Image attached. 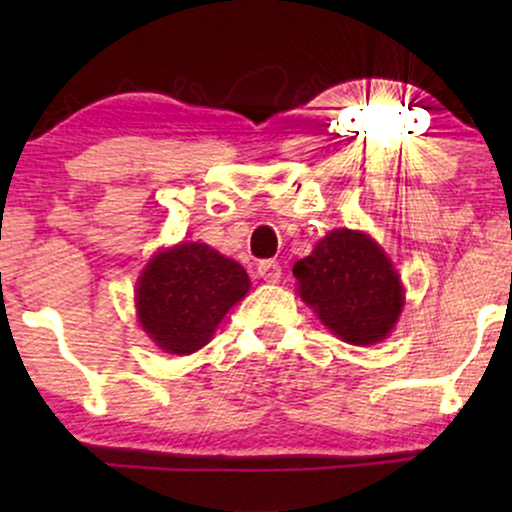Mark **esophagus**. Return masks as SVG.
I'll use <instances>...</instances> for the list:
<instances>
[{"instance_id":"1","label":"esophagus","mask_w":512,"mask_h":512,"mask_svg":"<svg viewBox=\"0 0 512 512\" xmlns=\"http://www.w3.org/2000/svg\"><path fill=\"white\" fill-rule=\"evenodd\" d=\"M257 274H260V279L269 281V284H276V281L281 279V267H279V262H274V260H264V262H260V264H257Z\"/></svg>"}]
</instances>
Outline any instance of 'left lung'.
<instances>
[{
    "mask_svg": "<svg viewBox=\"0 0 512 512\" xmlns=\"http://www.w3.org/2000/svg\"><path fill=\"white\" fill-rule=\"evenodd\" d=\"M298 296L346 344L383 342L397 325L404 289L390 257L363 231L334 228L293 264Z\"/></svg>",
    "mask_w": 512,
    "mask_h": 512,
    "instance_id": "obj_1",
    "label": "left lung"
}]
</instances>
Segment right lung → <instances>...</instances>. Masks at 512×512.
Masks as SVG:
<instances>
[{
  "label": "right lung",
  "mask_w": 512,
  "mask_h": 512,
  "mask_svg": "<svg viewBox=\"0 0 512 512\" xmlns=\"http://www.w3.org/2000/svg\"><path fill=\"white\" fill-rule=\"evenodd\" d=\"M250 291V276L204 243L156 252L137 281V317L151 342L168 354H195L223 315Z\"/></svg>",
  "instance_id": "obj_1"
}]
</instances>
